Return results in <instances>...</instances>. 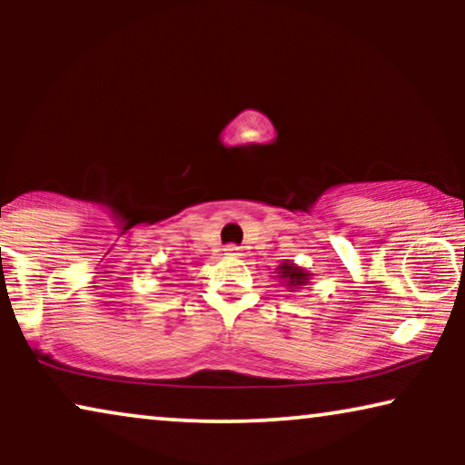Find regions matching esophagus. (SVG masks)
Returning <instances> with one entry per match:
<instances>
[{
	"mask_svg": "<svg viewBox=\"0 0 465 465\" xmlns=\"http://www.w3.org/2000/svg\"><path fill=\"white\" fill-rule=\"evenodd\" d=\"M224 252L228 253V256H237V253L241 252V247H239V245H234V243H231V245H226V247H224Z\"/></svg>",
	"mask_w": 465,
	"mask_h": 465,
	"instance_id": "1",
	"label": "esophagus"
}]
</instances>
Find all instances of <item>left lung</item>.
Returning a JSON list of instances; mask_svg holds the SVG:
<instances>
[{
  "label": "left lung",
  "instance_id": "1",
  "mask_svg": "<svg viewBox=\"0 0 465 465\" xmlns=\"http://www.w3.org/2000/svg\"><path fill=\"white\" fill-rule=\"evenodd\" d=\"M277 277L282 279L283 285L290 292H296V290H301L302 285L309 283L311 272L301 269V266H296L292 260H283V264L277 266Z\"/></svg>",
  "mask_w": 465,
  "mask_h": 465
}]
</instances>
